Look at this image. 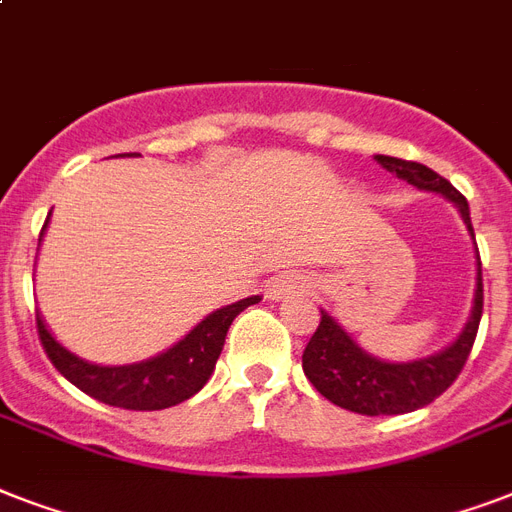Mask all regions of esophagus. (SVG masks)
I'll return each instance as SVG.
<instances>
[{
  "label": "esophagus",
  "mask_w": 512,
  "mask_h": 512,
  "mask_svg": "<svg viewBox=\"0 0 512 512\" xmlns=\"http://www.w3.org/2000/svg\"><path fill=\"white\" fill-rule=\"evenodd\" d=\"M305 289H311V279L303 276V273H281V276H273L268 284H265V295L271 297V300H287V297L297 295V292H305Z\"/></svg>",
  "instance_id": "esophagus-1"
}]
</instances>
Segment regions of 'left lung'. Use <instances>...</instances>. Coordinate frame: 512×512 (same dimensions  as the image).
Instances as JSON below:
<instances>
[{
    "mask_svg": "<svg viewBox=\"0 0 512 512\" xmlns=\"http://www.w3.org/2000/svg\"><path fill=\"white\" fill-rule=\"evenodd\" d=\"M377 164L406 180L414 188L438 193L457 207L462 223L468 228L470 239L476 244V233L470 225L468 199L454 188L446 177L433 172L425 164L406 162L396 156H374ZM484 313V281H481V257L476 247V292L473 308L465 327L446 348L430 356L412 358V361H385L366 353L345 329L337 324L327 311H321V324L313 332L311 342L305 345L303 372L313 382V388L332 404L350 409V412L369 414H406L428 406L444 393L462 366L468 361L470 348L476 342L478 324Z\"/></svg>",
    "mask_w": 512,
    "mask_h": 512,
    "instance_id": "1",
    "label": "left lung"
}]
</instances>
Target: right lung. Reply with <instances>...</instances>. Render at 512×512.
I'll return each mask as SVG.
<instances>
[{
  "label": "right lung",
  "instance_id": "right-lung-1",
  "mask_svg": "<svg viewBox=\"0 0 512 512\" xmlns=\"http://www.w3.org/2000/svg\"><path fill=\"white\" fill-rule=\"evenodd\" d=\"M47 223H50V217H47ZM47 223L42 228V236L47 231ZM260 300L263 297L252 295L239 303L217 308L162 353H156L146 361L119 366L92 364V361H84L68 348H63L47 329L42 313H36V327H39V340H42L55 369L68 382H74L76 388L84 390L87 396L98 398L103 404L122 406V409L156 412V409L183 404L207 385L225 345L228 327L244 308L260 303Z\"/></svg>",
  "mask_w": 512,
  "mask_h": 512
}]
</instances>
